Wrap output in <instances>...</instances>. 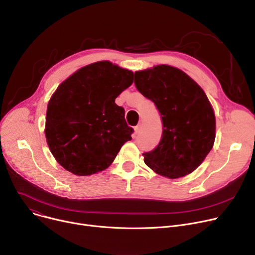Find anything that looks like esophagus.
Here are the masks:
<instances>
[{
	"mask_svg": "<svg viewBox=\"0 0 255 255\" xmlns=\"http://www.w3.org/2000/svg\"><path fill=\"white\" fill-rule=\"evenodd\" d=\"M139 131H140V126H139V125H137V126L134 128V134H135V135H137L138 133H139Z\"/></svg>",
	"mask_w": 255,
	"mask_h": 255,
	"instance_id": "obj_1",
	"label": "esophagus"
}]
</instances>
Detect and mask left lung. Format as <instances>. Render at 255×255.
<instances>
[{
  "mask_svg": "<svg viewBox=\"0 0 255 255\" xmlns=\"http://www.w3.org/2000/svg\"><path fill=\"white\" fill-rule=\"evenodd\" d=\"M134 84L154 102L163 125L159 144L143 153L144 163L169 179L189 175L215 141V114L206 93L190 76L168 65L136 71Z\"/></svg>",
  "mask_w": 255,
  "mask_h": 255,
  "instance_id": "obj_1",
  "label": "left lung"
}]
</instances>
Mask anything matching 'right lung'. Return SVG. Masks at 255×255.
<instances>
[{"label":"right lung","instance_id":"1","mask_svg":"<svg viewBox=\"0 0 255 255\" xmlns=\"http://www.w3.org/2000/svg\"><path fill=\"white\" fill-rule=\"evenodd\" d=\"M133 72L101 61L85 66L58 87L47 105L45 136L59 164L77 176L109 167L133 128L116 98Z\"/></svg>","mask_w":255,"mask_h":255}]
</instances>
